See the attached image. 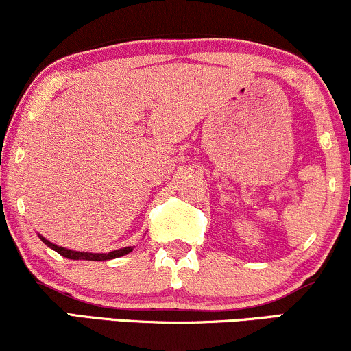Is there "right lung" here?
I'll return each mask as SVG.
<instances>
[{
  "instance_id": "1",
  "label": "right lung",
  "mask_w": 351,
  "mask_h": 351,
  "mask_svg": "<svg viewBox=\"0 0 351 351\" xmlns=\"http://www.w3.org/2000/svg\"><path fill=\"white\" fill-rule=\"evenodd\" d=\"M38 237L49 247V249L56 250L59 255L62 257L71 258V261H94V262H102V261H111V258H117L123 257V255H128L132 252V247H123V249H117L112 252H106V254H93V252H77V250H71V249H64V247H59L56 243L49 242L48 239L43 237L41 234H38Z\"/></svg>"
}]
</instances>
